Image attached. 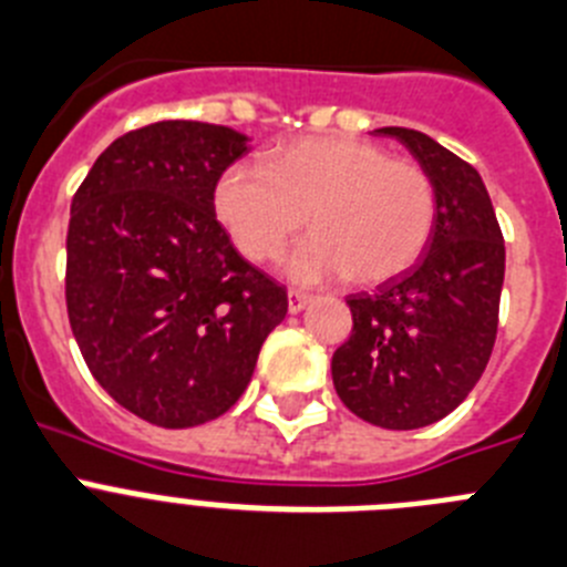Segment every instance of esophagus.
<instances>
[{
	"instance_id": "1",
	"label": "esophagus",
	"mask_w": 567,
	"mask_h": 567,
	"mask_svg": "<svg viewBox=\"0 0 567 567\" xmlns=\"http://www.w3.org/2000/svg\"><path fill=\"white\" fill-rule=\"evenodd\" d=\"M310 302V296L305 290H288V310L290 313H299L305 310V305Z\"/></svg>"
}]
</instances>
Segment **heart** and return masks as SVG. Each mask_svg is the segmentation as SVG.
I'll list each match as a JSON object with an SVG mask.
<instances>
[{
  "instance_id": "1",
  "label": "heart",
  "mask_w": 567,
  "mask_h": 567,
  "mask_svg": "<svg viewBox=\"0 0 567 567\" xmlns=\"http://www.w3.org/2000/svg\"><path fill=\"white\" fill-rule=\"evenodd\" d=\"M435 186L406 157L359 137H305L234 163L214 186V214L248 259H274L305 226L313 234L285 257L293 282L350 277L381 285L417 262L435 231Z\"/></svg>"
}]
</instances>
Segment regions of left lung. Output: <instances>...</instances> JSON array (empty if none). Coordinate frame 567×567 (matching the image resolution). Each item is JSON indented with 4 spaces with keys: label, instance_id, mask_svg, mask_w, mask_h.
<instances>
[{
    "label": "left lung",
    "instance_id": "8db88e82",
    "mask_svg": "<svg viewBox=\"0 0 567 567\" xmlns=\"http://www.w3.org/2000/svg\"><path fill=\"white\" fill-rule=\"evenodd\" d=\"M375 135L410 150L435 186L426 254L372 293L347 296L353 333L333 353L344 406L381 430H421L461 406L481 381L497 336L506 246L474 166L404 126Z\"/></svg>",
    "mask_w": 567,
    "mask_h": 567
}]
</instances>
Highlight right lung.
Here are the masks:
<instances>
[{"instance_id": "right-lung-1", "label": "right lung", "mask_w": 567, "mask_h": 567, "mask_svg": "<svg viewBox=\"0 0 567 567\" xmlns=\"http://www.w3.org/2000/svg\"><path fill=\"white\" fill-rule=\"evenodd\" d=\"M248 135L157 121L112 141L70 206L68 316L86 367L132 415L186 430L231 410L282 285L239 257L214 186Z\"/></svg>"}]
</instances>
